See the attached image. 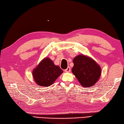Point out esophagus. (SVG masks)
I'll return each mask as SVG.
<instances>
[{
  "instance_id": "obj_1",
  "label": "esophagus",
  "mask_w": 124,
  "mask_h": 124,
  "mask_svg": "<svg viewBox=\"0 0 124 124\" xmlns=\"http://www.w3.org/2000/svg\"><path fill=\"white\" fill-rule=\"evenodd\" d=\"M64 71L65 72H67V73H69V72H70V67H68L66 69V70H65Z\"/></svg>"
}]
</instances>
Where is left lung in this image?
Here are the masks:
<instances>
[{
  "label": "left lung",
  "instance_id": "1",
  "mask_svg": "<svg viewBox=\"0 0 124 124\" xmlns=\"http://www.w3.org/2000/svg\"><path fill=\"white\" fill-rule=\"evenodd\" d=\"M73 74L83 87H90L95 85L101 75L100 66L92 58L83 54L73 59Z\"/></svg>",
  "mask_w": 124,
  "mask_h": 124
}]
</instances>
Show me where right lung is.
Returning <instances> with one entry per match:
<instances>
[{
	"label": "right lung",
	"mask_w": 124,
	"mask_h": 124,
	"mask_svg": "<svg viewBox=\"0 0 124 124\" xmlns=\"http://www.w3.org/2000/svg\"><path fill=\"white\" fill-rule=\"evenodd\" d=\"M63 73L59 66L55 65L51 59L45 57L32 70L35 83L42 87H49Z\"/></svg>",
	"instance_id": "1"
}]
</instances>
